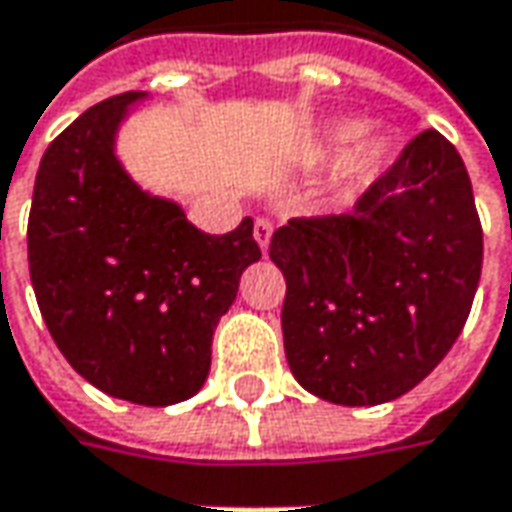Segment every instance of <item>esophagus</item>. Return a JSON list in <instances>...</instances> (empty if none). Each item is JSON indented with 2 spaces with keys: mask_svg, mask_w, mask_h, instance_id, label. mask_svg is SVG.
<instances>
[{
  "mask_svg": "<svg viewBox=\"0 0 512 512\" xmlns=\"http://www.w3.org/2000/svg\"><path fill=\"white\" fill-rule=\"evenodd\" d=\"M270 236H273V225H270V219H256V225H253V239H256V245L262 247V253L270 245Z\"/></svg>",
  "mask_w": 512,
  "mask_h": 512,
  "instance_id": "34e87169",
  "label": "esophagus"
}]
</instances>
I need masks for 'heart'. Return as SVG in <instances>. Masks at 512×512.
<instances>
[{
    "label": "heart",
    "instance_id": "heart-1",
    "mask_svg": "<svg viewBox=\"0 0 512 512\" xmlns=\"http://www.w3.org/2000/svg\"><path fill=\"white\" fill-rule=\"evenodd\" d=\"M364 122L356 119H347L339 122L327 130L325 136L313 145V159H330L336 153H342L350 142H356L364 133ZM387 156H390V145L384 136H367L362 139L356 148L350 150L342 159V165L336 170V187L342 190L344 196H356L359 190L370 187L379 176H382L384 165H387Z\"/></svg>",
    "mask_w": 512,
    "mask_h": 512
}]
</instances>
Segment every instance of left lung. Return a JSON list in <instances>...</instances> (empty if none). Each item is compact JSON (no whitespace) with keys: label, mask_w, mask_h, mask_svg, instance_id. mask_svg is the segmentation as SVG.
I'll use <instances>...</instances> for the list:
<instances>
[{"label":"left lung","mask_w":512,"mask_h":512,"mask_svg":"<svg viewBox=\"0 0 512 512\" xmlns=\"http://www.w3.org/2000/svg\"><path fill=\"white\" fill-rule=\"evenodd\" d=\"M287 282L285 356L307 393L373 407L413 390L459 339L482 276V225L459 150L419 133L353 213L270 239Z\"/></svg>","instance_id":"left-lung-1"}]
</instances>
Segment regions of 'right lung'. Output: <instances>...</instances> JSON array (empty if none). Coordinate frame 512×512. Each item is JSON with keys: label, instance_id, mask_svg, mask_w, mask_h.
I'll return each instance as SVG.
<instances>
[{"label": "right lung", "instance_id": "obj_1", "mask_svg": "<svg viewBox=\"0 0 512 512\" xmlns=\"http://www.w3.org/2000/svg\"><path fill=\"white\" fill-rule=\"evenodd\" d=\"M145 99L142 90L105 99L50 142L33 185L28 262L70 367L113 399L168 407L202 390L213 330L262 250L250 216L210 236L125 170L119 128Z\"/></svg>", "mask_w": 512, "mask_h": 512}]
</instances>
